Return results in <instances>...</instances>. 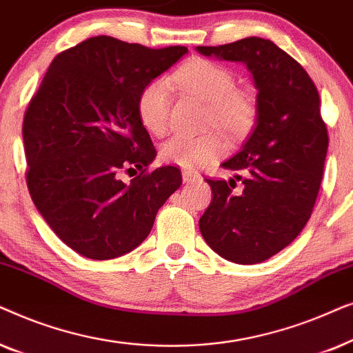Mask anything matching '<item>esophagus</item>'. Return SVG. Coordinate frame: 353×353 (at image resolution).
<instances>
[{"mask_svg": "<svg viewBox=\"0 0 353 353\" xmlns=\"http://www.w3.org/2000/svg\"><path fill=\"white\" fill-rule=\"evenodd\" d=\"M183 181L185 183H192V181H197L199 180V173L197 172H192V170H183Z\"/></svg>", "mask_w": 353, "mask_h": 353, "instance_id": "1", "label": "esophagus"}]
</instances>
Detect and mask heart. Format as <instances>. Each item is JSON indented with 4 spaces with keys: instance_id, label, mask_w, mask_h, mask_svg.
<instances>
[{
    "instance_id": "b5f03b06",
    "label": "heart",
    "mask_w": 353,
    "mask_h": 353,
    "mask_svg": "<svg viewBox=\"0 0 353 353\" xmlns=\"http://www.w3.org/2000/svg\"><path fill=\"white\" fill-rule=\"evenodd\" d=\"M173 85L209 103L207 125L216 127L230 137H241L255 122L257 108L252 96L236 90L233 72L216 62L192 59L172 75ZM172 105V86L167 80L156 79L143 86L138 96V117L143 127L154 134H162L168 123ZM225 149L220 134L201 137L173 134L161 146V161L186 168L199 167L214 161Z\"/></svg>"
}]
</instances>
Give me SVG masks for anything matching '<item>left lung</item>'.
I'll list each match as a JSON object with an SVG mask.
<instances>
[{"label":"left lung","mask_w":353,"mask_h":353,"mask_svg":"<svg viewBox=\"0 0 353 353\" xmlns=\"http://www.w3.org/2000/svg\"><path fill=\"white\" fill-rule=\"evenodd\" d=\"M202 56L243 62L257 88V123L243 148L221 163L234 180H209L212 202L199 220L205 243L239 265L273 257L301 234L320 191L327 130L320 96L303 67L259 37L197 46ZM243 192H233L235 180Z\"/></svg>","instance_id":"obj_1"}]
</instances>
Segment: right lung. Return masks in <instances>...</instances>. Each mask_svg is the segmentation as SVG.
Here are the masks:
<instances>
[{
  "label": "right lung",
  "instance_id": "obj_1",
  "mask_svg": "<svg viewBox=\"0 0 353 353\" xmlns=\"http://www.w3.org/2000/svg\"><path fill=\"white\" fill-rule=\"evenodd\" d=\"M186 52L88 38L54 57L28 103L22 137L32 201L62 243L86 259L138 248L181 185L173 165L148 172L157 152L137 103L143 86ZM125 170L140 173L125 183Z\"/></svg>",
  "mask_w": 353,
  "mask_h": 353
}]
</instances>
